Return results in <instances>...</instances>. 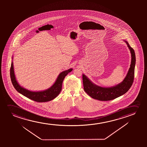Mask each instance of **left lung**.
<instances>
[{
	"label": "left lung",
	"mask_w": 147,
	"mask_h": 147,
	"mask_svg": "<svg viewBox=\"0 0 147 147\" xmlns=\"http://www.w3.org/2000/svg\"><path fill=\"white\" fill-rule=\"evenodd\" d=\"M130 50L131 56V64L127 76L122 82L111 87H102L93 84L84 74H83L84 90L87 94L95 99L109 101L121 96L129 90L133 84L135 76L136 56L135 51L129 43L125 40Z\"/></svg>",
	"instance_id": "left-lung-1"
}]
</instances>
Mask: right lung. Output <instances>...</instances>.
<instances>
[{
	"instance_id": "right-lung-1",
	"label": "right lung",
	"mask_w": 147,
	"mask_h": 147,
	"mask_svg": "<svg viewBox=\"0 0 147 147\" xmlns=\"http://www.w3.org/2000/svg\"><path fill=\"white\" fill-rule=\"evenodd\" d=\"M72 70V69L71 68L67 70L63 71L59 75L56 81L50 88L42 91H31L23 88L22 87L20 86V85L18 84V83L16 80V78L14 75L13 62H11L10 67V79L14 88L16 89V90L18 91V92L20 93V94L36 102H44L52 100L55 98L59 94L61 91L62 90L63 81L65 77L69 73L71 72Z\"/></svg>"
}]
</instances>
